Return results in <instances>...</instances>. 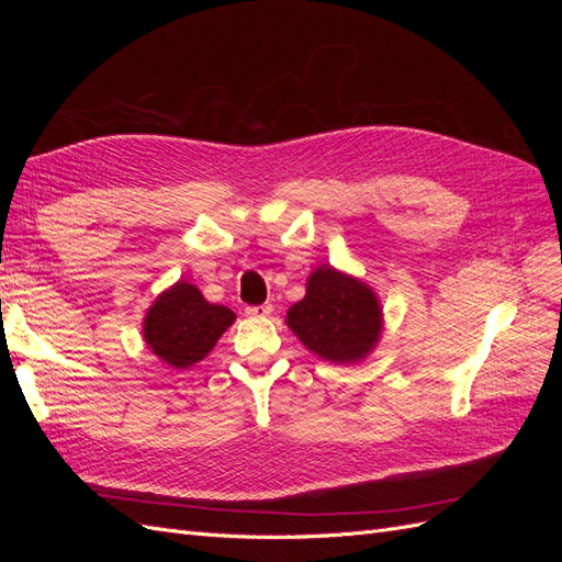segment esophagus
<instances>
[{
    "instance_id": "1",
    "label": "esophagus",
    "mask_w": 562,
    "mask_h": 562,
    "mask_svg": "<svg viewBox=\"0 0 562 562\" xmlns=\"http://www.w3.org/2000/svg\"><path fill=\"white\" fill-rule=\"evenodd\" d=\"M271 314V304H258V307H246V316L255 318H265Z\"/></svg>"
}]
</instances>
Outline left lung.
Returning a JSON list of instances; mask_svg holds the SVG:
<instances>
[{"label":"left lung","mask_w":562,"mask_h":562,"mask_svg":"<svg viewBox=\"0 0 562 562\" xmlns=\"http://www.w3.org/2000/svg\"><path fill=\"white\" fill-rule=\"evenodd\" d=\"M288 326L321 359L351 363L375 347L382 310L366 283L318 267L307 281V295L288 310Z\"/></svg>","instance_id":"8db88e82"}]
</instances>
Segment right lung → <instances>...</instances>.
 Segmentation results:
<instances>
[{"label":"right lung","mask_w":562,"mask_h":562,"mask_svg":"<svg viewBox=\"0 0 562 562\" xmlns=\"http://www.w3.org/2000/svg\"><path fill=\"white\" fill-rule=\"evenodd\" d=\"M232 323V310L206 302L199 288L178 281L149 307L145 339L159 359L182 370L199 363Z\"/></svg>","instance_id":"1"}]
</instances>
